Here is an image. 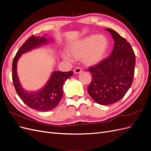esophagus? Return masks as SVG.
<instances>
[{
  "mask_svg": "<svg viewBox=\"0 0 151 151\" xmlns=\"http://www.w3.org/2000/svg\"><path fill=\"white\" fill-rule=\"evenodd\" d=\"M81 72H83V69L79 67H76L75 69H74V73L75 74H79Z\"/></svg>",
  "mask_w": 151,
  "mask_h": 151,
  "instance_id": "obj_1",
  "label": "esophagus"
}]
</instances>
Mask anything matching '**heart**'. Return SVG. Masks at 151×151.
I'll use <instances>...</instances> for the list:
<instances>
[{
    "instance_id": "1",
    "label": "heart",
    "mask_w": 151,
    "mask_h": 151,
    "mask_svg": "<svg viewBox=\"0 0 151 151\" xmlns=\"http://www.w3.org/2000/svg\"><path fill=\"white\" fill-rule=\"evenodd\" d=\"M108 40L102 35H91L82 38L72 45L70 53L62 54L64 60L72 62L74 57L83 58L88 64H95L103 58L108 48Z\"/></svg>"
}]
</instances>
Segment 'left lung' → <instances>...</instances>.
I'll list each match as a JSON object with an SVG mask.
<instances>
[{
  "instance_id": "1",
  "label": "left lung",
  "mask_w": 151,
  "mask_h": 151,
  "mask_svg": "<svg viewBox=\"0 0 151 151\" xmlns=\"http://www.w3.org/2000/svg\"><path fill=\"white\" fill-rule=\"evenodd\" d=\"M113 38L109 57L89 68L92 80L88 88L90 96L97 103L108 105L124 96L133 82L135 55L130 44L113 29L106 28Z\"/></svg>"
}]
</instances>
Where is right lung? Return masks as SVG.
Masks as SVG:
<instances>
[{
    "mask_svg": "<svg viewBox=\"0 0 151 151\" xmlns=\"http://www.w3.org/2000/svg\"><path fill=\"white\" fill-rule=\"evenodd\" d=\"M50 41V38L31 36L20 47L12 62V81L17 95L27 106L40 111L52 110L58 106L63 96V86L65 81L73 75V72L55 71L42 89L37 92H28L22 88L19 83L17 74V63L22 53L47 44Z\"/></svg>",
    "mask_w": 151,
    "mask_h": 151,
    "instance_id": "1",
    "label": "right lung"
}]
</instances>
